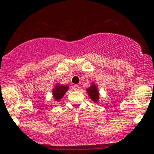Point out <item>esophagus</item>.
I'll list each match as a JSON object with an SVG mask.
<instances>
[{"label": "esophagus", "mask_w": 154, "mask_h": 154, "mask_svg": "<svg viewBox=\"0 0 154 154\" xmlns=\"http://www.w3.org/2000/svg\"><path fill=\"white\" fill-rule=\"evenodd\" d=\"M73 89H74V91H79V90H80V86L77 85V84H75V85L73 86Z\"/></svg>", "instance_id": "esophagus-1"}]
</instances>
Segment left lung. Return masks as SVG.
Wrapping results in <instances>:
<instances>
[{
  "label": "left lung",
  "instance_id": "obj_1",
  "mask_svg": "<svg viewBox=\"0 0 154 154\" xmlns=\"http://www.w3.org/2000/svg\"><path fill=\"white\" fill-rule=\"evenodd\" d=\"M86 91L88 94L91 99L94 102H95V103H97L100 98V94L99 91H98L97 86L94 84V83H93L91 87H88L87 89H86Z\"/></svg>",
  "mask_w": 154,
  "mask_h": 154
}]
</instances>
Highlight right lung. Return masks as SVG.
I'll return each mask as SVG.
<instances>
[{"mask_svg": "<svg viewBox=\"0 0 154 154\" xmlns=\"http://www.w3.org/2000/svg\"><path fill=\"white\" fill-rule=\"evenodd\" d=\"M69 89L67 85H62V84H56L53 90H52V94H53L54 99L56 101H59L64 96L65 93L67 92Z\"/></svg>", "mask_w": 154, "mask_h": 154, "instance_id": "obj_1", "label": "right lung"}]
</instances>
